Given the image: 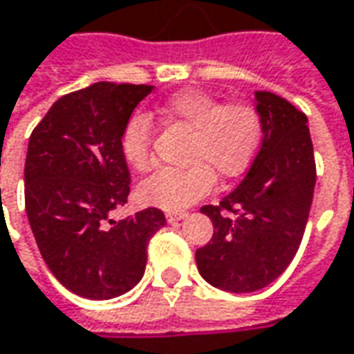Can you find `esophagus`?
<instances>
[{
    "label": "esophagus",
    "instance_id": "esophagus-1",
    "mask_svg": "<svg viewBox=\"0 0 354 354\" xmlns=\"http://www.w3.org/2000/svg\"><path fill=\"white\" fill-rule=\"evenodd\" d=\"M187 217V213L184 211H168L167 221L168 223H178V221H184Z\"/></svg>",
    "mask_w": 354,
    "mask_h": 354
}]
</instances>
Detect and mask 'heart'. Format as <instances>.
<instances>
[{"label":"heart","instance_id":"heart-1","mask_svg":"<svg viewBox=\"0 0 354 354\" xmlns=\"http://www.w3.org/2000/svg\"><path fill=\"white\" fill-rule=\"evenodd\" d=\"M151 118L192 131L186 157L192 167L160 170L139 186L143 203L165 211L194 205L211 189L215 176L228 180L242 174L261 143V118L256 108L244 102L221 104L209 93L187 88L165 100L155 114L129 120L122 137V153L137 172H145L153 165Z\"/></svg>","mask_w":354,"mask_h":354}]
</instances>
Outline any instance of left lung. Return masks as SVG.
<instances>
[{
  "label": "left lung",
  "mask_w": 354,
  "mask_h": 354,
  "mask_svg": "<svg viewBox=\"0 0 354 354\" xmlns=\"http://www.w3.org/2000/svg\"><path fill=\"white\" fill-rule=\"evenodd\" d=\"M261 145L244 180L201 213L213 238L196 252L199 275L227 292L268 287L288 268L308 223L316 186L308 118L283 96L256 91Z\"/></svg>",
  "instance_id": "left-lung-1"
}]
</instances>
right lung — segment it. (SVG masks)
<instances>
[{"label": "right lung", "mask_w": 354, "mask_h": 354, "mask_svg": "<svg viewBox=\"0 0 354 354\" xmlns=\"http://www.w3.org/2000/svg\"><path fill=\"white\" fill-rule=\"evenodd\" d=\"M153 88L95 83L69 93L28 139L26 217L46 266L77 297L108 300L131 290L145 273L149 240L167 225L155 207L110 217L129 196L122 137Z\"/></svg>", "instance_id": "1"}]
</instances>
